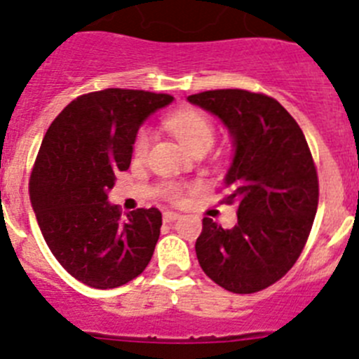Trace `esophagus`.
Listing matches in <instances>:
<instances>
[{
    "label": "esophagus",
    "instance_id": "1",
    "mask_svg": "<svg viewBox=\"0 0 359 359\" xmlns=\"http://www.w3.org/2000/svg\"><path fill=\"white\" fill-rule=\"evenodd\" d=\"M177 218H180V215H179V212H175V211H166L163 215V219H164V222H168V224H170V222H175Z\"/></svg>",
    "mask_w": 359,
    "mask_h": 359
}]
</instances>
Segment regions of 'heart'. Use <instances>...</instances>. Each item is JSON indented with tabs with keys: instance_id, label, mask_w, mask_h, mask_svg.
Segmentation results:
<instances>
[{
	"instance_id": "b5f03b06",
	"label": "heart",
	"mask_w": 359,
	"mask_h": 359,
	"mask_svg": "<svg viewBox=\"0 0 359 359\" xmlns=\"http://www.w3.org/2000/svg\"><path fill=\"white\" fill-rule=\"evenodd\" d=\"M166 125L189 151L196 150V148H211L212 143H215V127H212L211 119L208 116H203L202 112H175V114L166 119ZM151 140H154V134L148 128L140 130L134 141V157L143 159L148 150H150ZM163 193L172 200H179L180 196V189L175 184H166L163 187Z\"/></svg>"
}]
</instances>
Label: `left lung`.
<instances>
[{
  "label": "left lung",
  "mask_w": 359,
  "mask_h": 359,
  "mask_svg": "<svg viewBox=\"0 0 359 359\" xmlns=\"http://www.w3.org/2000/svg\"><path fill=\"white\" fill-rule=\"evenodd\" d=\"M227 127L234 157L225 175L238 224L202 219L196 257L209 279L232 293L272 286L299 259L318 205V177L304 134L277 100L243 89L187 96Z\"/></svg>",
  "instance_id": "obj_1"
}]
</instances>
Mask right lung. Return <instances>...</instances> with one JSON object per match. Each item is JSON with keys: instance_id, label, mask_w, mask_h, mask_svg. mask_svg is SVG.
I'll list each match as a JSON object with an SVG mask.
<instances>
[{"instance_id": "right-lung-1", "label": "right lung", "mask_w": 359, "mask_h": 359, "mask_svg": "<svg viewBox=\"0 0 359 359\" xmlns=\"http://www.w3.org/2000/svg\"><path fill=\"white\" fill-rule=\"evenodd\" d=\"M172 102L170 95L134 89L89 93L73 100L44 135L30 177L32 208L55 259L91 288L123 286L154 256L159 209L123 218L107 195L130 166L144 119Z\"/></svg>"}]
</instances>
